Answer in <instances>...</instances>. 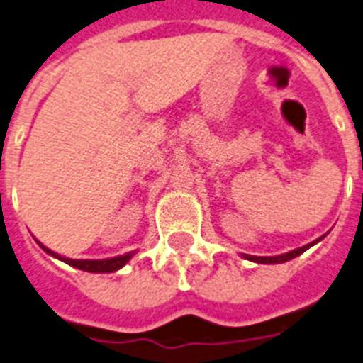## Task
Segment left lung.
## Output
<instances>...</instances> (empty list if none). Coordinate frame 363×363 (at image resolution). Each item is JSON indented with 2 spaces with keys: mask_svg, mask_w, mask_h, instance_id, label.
Segmentation results:
<instances>
[{
  "mask_svg": "<svg viewBox=\"0 0 363 363\" xmlns=\"http://www.w3.org/2000/svg\"><path fill=\"white\" fill-rule=\"evenodd\" d=\"M323 238V237H321ZM315 242H320V238L315 240ZM315 242H311L306 244V246L303 247H297V250H294V252H288V253H283V255H275V257H255V255H246L244 253V259H247V261H253V262H259V264H281V262H286L290 261V259H296L297 255H301L303 252H306L308 247L314 246Z\"/></svg>",
  "mask_w": 363,
  "mask_h": 363,
  "instance_id": "1",
  "label": "left lung"
}]
</instances>
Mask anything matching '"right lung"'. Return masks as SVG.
Instances as JSON below:
<instances>
[{"label": "right lung", "mask_w": 363, "mask_h": 363, "mask_svg": "<svg viewBox=\"0 0 363 363\" xmlns=\"http://www.w3.org/2000/svg\"><path fill=\"white\" fill-rule=\"evenodd\" d=\"M40 246H42L43 250L49 253V255L57 257V259L64 261L66 264L75 266V268H79V270L91 272V274H110V272H116V270H119V268H123V266H125L126 262L132 259V257H134V252H130V253H126V255L113 257V259H102V261H88V259H67V257H60V255H57L55 252H51V250H48V247L43 246V244H40Z\"/></svg>", "instance_id": "right-lung-1"}]
</instances>
